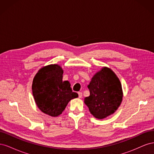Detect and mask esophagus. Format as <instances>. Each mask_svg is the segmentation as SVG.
<instances>
[{"label": "esophagus", "instance_id": "1", "mask_svg": "<svg viewBox=\"0 0 154 154\" xmlns=\"http://www.w3.org/2000/svg\"><path fill=\"white\" fill-rule=\"evenodd\" d=\"M78 97H79V98H82V93L81 92H78Z\"/></svg>", "mask_w": 154, "mask_h": 154}]
</instances>
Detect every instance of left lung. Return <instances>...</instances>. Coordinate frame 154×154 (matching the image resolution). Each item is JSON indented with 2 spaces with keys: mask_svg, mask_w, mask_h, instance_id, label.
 <instances>
[{
  "mask_svg": "<svg viewBox=\"0 0 154 154\" xmlns=\"http://www.w3.org/2000/svg\"><path fill=\"white\" fill-rule=\"evenodd\" d=\"M90 96L84 99L91 114L102 119L114 114L122 102L123 93L119 79L111 69L103 67L91 79Z\"/></svg>",
  "mask_w": 154,
  "mask_h": 154,
  "instance_id": "8db88e82",
  "label": "left lung"
}]
</instances>
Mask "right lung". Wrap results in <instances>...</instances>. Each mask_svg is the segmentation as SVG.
Returning <instances> with one entry per match:
<instances>
[{
    "instance_id": "1",
    "label": "right lung",
    "mask_w": 154,
    "mask_h": 154,
    "mask_svg": "<svg viewBox=\"0 0 154 154\" xmlns=\"http://www.w3.org/2000/svg\"><path fill=\"white\" fill-rule=\"evenodd\" d=\"M63 70L58 64H51L38 70L32 83V92L38 108L45 114L57 117L69 102L78 97L68 81H63Z\"/></svg>"
}]
</instances>
